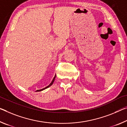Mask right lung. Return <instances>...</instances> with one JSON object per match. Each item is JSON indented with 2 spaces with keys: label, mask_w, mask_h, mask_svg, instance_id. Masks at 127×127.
Instances as JSON below:
<instances>
[{
  "label": "right lung",
  "mask_w": 127,
  "mask_h": 127,
  "mask_svg": "<svg viewBox=\"0 0 127 127\" xmlns=\"http://www.w3.org/2000/svg\"><path fill=\"white\" fill-rule=\"evenodd\" d=\"M55 77H56V74L55 75V76H54V78H53V80H52L51 82L49 84V85H48L47 86H46V87H45V88H43V89H39V90H36V92H41V91H42V90H45V89H47V88H49L50 86H51L52 85H53V84L54 83V80H55Z\"/></svg>",
  "instance_id": "1"
}]
</instances>
